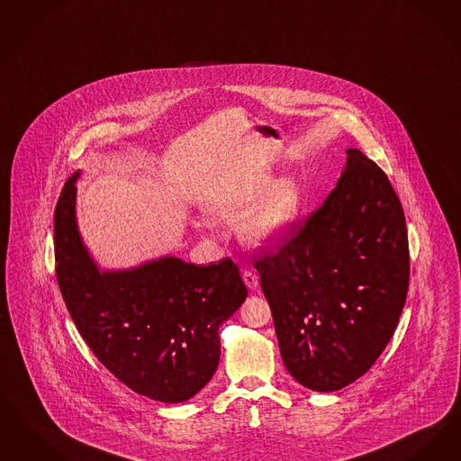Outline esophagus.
Segmentation results:
<instances>
[{"mask_svg": "<svg viewBox=\"0 0 461 461\" xmlns=\"http://www.w3.org/2000/svg\"><path fill=\"white\" fill-rule=\"evenodd\" d=\"M241 277H243V283H245L250 290H256V288H258V273H256L254 269L245 267V269L241 271Z\"/></svg>", "mask_w": 461, "mask_h": 461, "instance_id": "34e87169", "label": "esophagus"}]
</instances>
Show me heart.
Masks as SVG:
<instances>
[{
	"mask_svg": "<svg viewBox=\"0 0 461 461\" xmlns=\"http://www.w3.org/2000/svg\"><path fill=\"white\" fill-rule=\"evenodd\" d=\"M205 211L224 221L240 222V233L249 243L269 245L285 239L300 220L305 195L295 178H276L269 173L222 185L205 199Z\"/></svg>",
	"mask_w": 461,
	"mask_h": 461,
	"instance_id": "b5f03b06",
	"label": "heart"
}]
</instances>
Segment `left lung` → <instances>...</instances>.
<instances>
[{"label":"left lung","mask_w":461,"mask_h":461,"mask_svg":"<svg viewBox=\"0 0 461 461\" xmlns=\"http://www.w3.org/2000/svg\"><path fill=\"white\" fill-rule=\"evenodd\" d=\"M324 203L277 252L256 260L285 367L302 386L338 391L386 348L405 305L403 207L358 149Z\"/></svg>","instance_id":"obj_1"}]
</instances>
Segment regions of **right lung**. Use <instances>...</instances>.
Segmentation results:
<instances>
[{
  "label": "right lung",
  "instance_id": "right-lung-1",
  "mask_svg": "<svg viewBox=\"0 0 461 461\" xmlns=\"http://www.w3.org/2000/svg\"><path fill=\"white\" fill-rule=\"evenodd\" d=\"M72 175L55 209L56 279L97 360L131 391L163 403L199 393L220 362V326L247 298L231 258L195 266L163 258L99 271L75 221Z\"/></svg>",
  "mask_w": 461,
  "mask_h": 461
}]
</instances>
